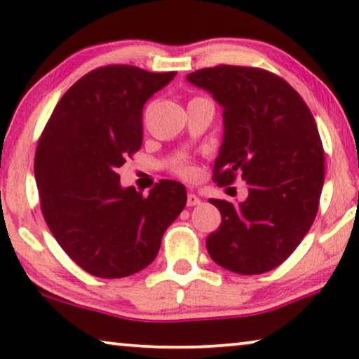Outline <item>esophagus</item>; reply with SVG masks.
<instances>
[{
    "label": "esophagus",
    "mask_w": 359,
    "mask_h": 359,
    "mask_svg": "<svg viewBox=\"0 0 359 359\" xmlns=\"http://www.w3.org/2000/svg\"><path fill=\"white\" fill-rule=\"evenodd\" d=\"M198 204H201V199H199L194 193H188V196H187L188 208H193V205H198Z\"/></svg>",
    "instance_id": "34e87169"
}]
</instances>
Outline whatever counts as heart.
<instances>
[{
  "mask_svg": "<svg viewBox=\"0 0 359 359\" xmlns=\"http://www.w3.org/2000/svg\"><path fill=\"white\" fill-rule=\"evenodd\" d=\"M174 172L182 175V177H193L194 172H196V169H194L190 163L187 161H177L174 165Z\"/></svg>",
  "mask_w": 359,
  "mask_h": 359,
  "instance_id": "obj_1",
  "label": "heart"
}]
</instances>
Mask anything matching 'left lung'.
Returning <instances> with one entry per match:
<instances>
[{"label": "left lung", "mask_w": 359, "mask_h": 359, "mask_svg": "<svg viewBox=\"0 0 359 359\" xmlns=\"http://www.w3.org/2000/svg\"><path fill=\"white\" fill-rule=\"evenodd\" d=\"M223 107L224 136L214 182L241 177L248 196L233 204L209 199L222 223L205 247L236 274H263L280 266L311 229L325 182V151L317 123L299 93L272 72L218 65L187 76Z\"/></svg>", "instance_id": "1"}]
</instances>
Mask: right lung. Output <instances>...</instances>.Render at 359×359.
I'll use <instances>...</instances> for the list:
<instances>
[{"instance_id":"obj_1","label":"right lung","mask_w":359,"mask_h":359,"mask_svg":"<svg viewBox=\"0 0 359 359\" xmlns=\"http://www.w3.org/2000/svg\"><path fill=\"white\" fill-rule=\"evenodd\" d=\"M175 74L130 65L90 71L62 96L39 137L34 177L42 215L66 255L95 277L147 267L187 204L179 182L161 180L142 196L121 188L117 174L142 145L145 101Z\"/></svg>"}]
</instances>
